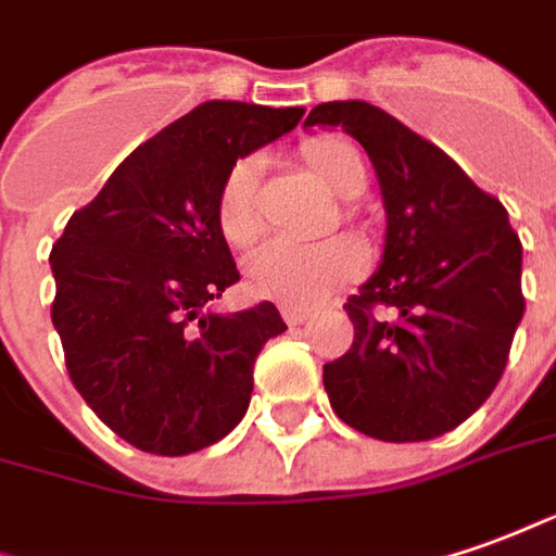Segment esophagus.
Returning a JSON list of instances; mask_svg holds the SVG:
<instances>
[{
  "label": "esophagus",
  "instance_id": "obj_1",
  "mask_svg": "<svg viewBox=\"0 0 556 556\" xmlns=\"http://www.w3.org/2000/svg\"><path fill=\"white\" fill-rule=\"evenodd\" d=\"M282 319L289 323V326H301V323H307L309 319V309H301V307H282Z\"/></svg>",
  "mask_w": 556,
  "mask_h": 556
}]
</instances>
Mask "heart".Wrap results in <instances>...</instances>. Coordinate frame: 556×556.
<instances>
[{
    "label": "heart",
    "instance_id": "b5f03b06",
    "mask_svg": "<svg viewBox=\"0 0 556 556\" xmlns=\"http://www.w3.org/2000/svg\"><path fill=\"white\" fill-rule=\"evenodd\" d=\"M301 161L316 182L338 198H358L368 182L362 151L343 136H316L301 146ZM258 161L240 157L225 173L215 218L230 247H247L258 237ZM362 270V252L356 243L334 237L323 243L267 240L247 258L249 289L286 307H313L334 289L346 286Z\"/></svg>",
    "mask_w": 556,
    "mask_h": 556
}]
</instances>
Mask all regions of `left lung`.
Here are the masks:
<instances>
[{"mask_svg": "<svg viewBox=\"0 0 556 556\" xmlns=\"http://www.w3.org/2000/svg\"><path fill=\"white\" fill-rule=\"evenodd\" d=\"M304 127L362 142L387 206L383 262L343 309L353 346L323 368L346 426L380 441L456 429L500 383L523 319L520 240L451 154L362 100L316 105Z\"/></svg>", "mask_w": 556, "mask_h": 556, "instance_id": "left-lung-1", "label": "left lung"}]
</instances>
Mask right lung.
<instances>
[{
	"label": "right lung",
	"mask_w": 556,
	"mask_h": 556,
	"mask_svg": "<svg viewBox=\"0 0 556 556\" xmlns=\"http://www.w3.org/2000/svg\"><path fill=\"white\" fill-rule=\"evenodd\" d=\"M301 118V105L200 103L124 157L51 249L66 371L139 451H203L247 414L255 358L286 323L270 301L230 316L210 309L240 279L215 198L237 157Z\"/></svg>",
	"instance_id": "right-lung-1"
}]
</instances>
